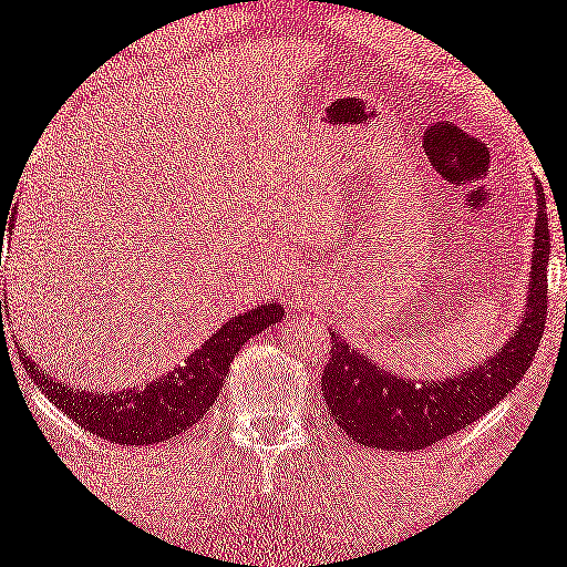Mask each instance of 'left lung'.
<instances>
[{"instance_id": "left-lung-1", "label": "left lung", "mask_w": 567, "mask_h": 567, "mask_svg": "<svg viewBox=\"0 0 567 567\" xmlns=\"http://www.w3.org/2000/svg\"><path fill=\"white\" fill-rule=\"evenodd\" d=\"M538 217L533 238V279L516 331L503 348L467 372L440 380H419L391 372L355 350L342 333L331 331V359L323 369V396L329 413L363 449L419 451L458 429L484 419L499 399L519 385L535 359L546 326V271H549V217L544 187L535 193Z\"/></svg>"}]
</instances>
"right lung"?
<instances>
[{
    "instance_id": "1",
    "label": "right lung",
    "mask_w": 567,
    "mask_h": 567,
    "mask_svg": "<svg viewBox=\"0 0 567 567\" xmlns=\"http://www.w3.org/2000/svg\"><path fill=\"white\" fill-rule=\"evenodd\" d=\"M2 315H8V309L0 301V320ZM282 315V303H258L219 326L217 333H212L195 353L174 367V372L118 393L70 389L59 378L45 374V369H40L23 350L18 355L38 389L89 434L122 445L163 443L204 419L223 391L225 374L241 344L268 326L279 323Z\"/></svg>"
}]
</instances>
